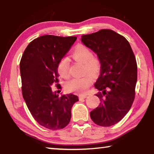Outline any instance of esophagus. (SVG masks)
I'll use <instances>...</instances> for the list:
<instances>
[{
	"mask_svg": "<svg viewBox=\"0 0 154 154\" xmlns=\"http://www.w3.org/2000/svg\"><path fill=\"white\" fill-rule=\"evenodd\" d=\"M86 97H87L86 95H80V96H79V100H82V99H84V98H85Z\"/></svg>",
	"mask_w": 154,
	"mask_h": 154,
	"instance_id": "1",
	"label": "esophagus"
}]
</instances>
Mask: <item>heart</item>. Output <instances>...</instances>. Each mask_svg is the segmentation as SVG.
<instances>
[{
  "instance_id": "heart-1",
  "label": "heart",
  "mask_w": 154,
  "mask_h": 154,
  "mask_svg": "<svg viewBox=\"0 0 154 154\" xmlns=\"http://www.w3.org/2000/svg\"><path fill=\"white\" fill-rule=\"evenodd\" d=\"M71 55L75 61L82 64L83 73L89 74L68 81L65 83V89L70 92H85L93 81V77L90 74L96 76L100 72L101 68L100 62L97 57L92 55V52L89 48L82 44L75 47L71 51ZM69 66V58L63 57L60 60L57 69L59 75L64 79H68L70 76Z\"/></svg>"
}]
</instances>
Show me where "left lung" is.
Segmentation results:
<instances>
[{"label":"left lung","instance_id":"obj_1","mask_svg":"<svg viewBox=\"0 0 154 154\" xmlns=\"http://www.w3.org/2000/svg\"><path fill=\"white\" fill-rule=\"evenodd\" d=\"M85 46L97 54L100 75L94 87L100 105L90 112V118L100 126H111L124 118L135 98L137 64L126 38L110 29L82 36Z\"/></svg>","mask_w":154,"mask_h":154}]
</instances>
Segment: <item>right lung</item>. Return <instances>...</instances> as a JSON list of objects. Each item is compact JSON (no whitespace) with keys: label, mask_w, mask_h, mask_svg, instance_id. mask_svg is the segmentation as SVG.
<instances>
[{"label":"right lung","mask_w":154,"mask_h":154,"mask_svg":"<svg viewBox=\"0 0 154 154\" xmlns=\"http://www.w3.org/2000/svg\"><path fill=\"white\" fill-rule=\"evenodd\" d=\"M76 39L77 36H39L28 44L21 58L23 98L33 118L49 130L66 127L71 120L72 106L79 100L72 94L59 97L51 90V85L58 82L60 60Z\"/></svg>","instance_id":"1"}]
</instances>
